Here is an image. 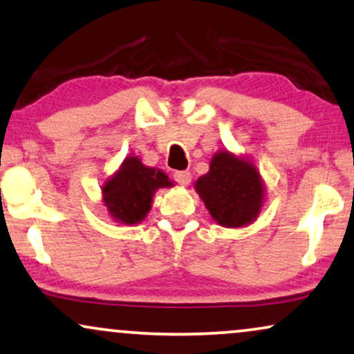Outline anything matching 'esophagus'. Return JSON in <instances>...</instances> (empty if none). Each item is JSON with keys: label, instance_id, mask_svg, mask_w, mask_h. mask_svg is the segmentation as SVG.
I'll return each instance as SVG.
<instances>
[{"label": "esophagus", "instance_id": "1", "mask_svg": "<svg viewBox=\"0 0 354 354\" xmlns=\"http://www.w3.org/2000/svg\"><path fill=\"white\" fill-rule=\"evenodd\" d=\"M174 178H176L180 185H188L192 180V174L188 171H177V172H174Z\"/></svg>", "mask_w": 354, "mask_h": 354}]
</instances>
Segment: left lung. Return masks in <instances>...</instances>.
I'll return each mask as SVG.
<instances>
[{"label":"left lung","mask_w":354,"mask_h":354,"mask_svg":"<svg viewBox=\"0 0 354 354\" xmlns=\"http://www.w3.org/2000/svg\"><path fill=\"white\" fill-rule=\"evenodd\" d=\"M195 190L214 221L224 227L247 226L263 206L265 188L257 167L229 151L213 156L208 174L195 182Z\"/></svg>","instance_id":"8db88e82"}]
</instances>
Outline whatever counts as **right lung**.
I'll list each match as a JSON object with an SVG mask.
<instances>
[{"label":"right lung","instance_id":"right-lung-1","mask_svg":"<svg viewBox=\"0 0 354 354\" xmlns=\"http://www.w3.org/2000/svg\"><path fill=\"white\" fill-rule=\"evenodd\" d=\"M174 183L162 171L146 167L140 159L127 158L120 169L102 185V200L113 221L141 223L149 213L156 190Z\"/></svg>","mask_w":354,"mask_h":354}]
</instances>
